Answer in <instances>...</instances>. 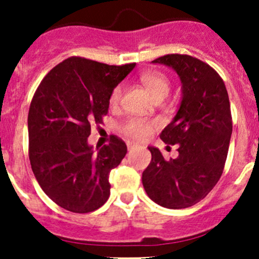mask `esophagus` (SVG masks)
<instances>
[{"label":"esophagus","mask_w":259,"mask_h":259,"mask_svg":"<svg viewBox=\"0 0 259 259\" xmlns=\"http://www.w3.org/2000/svg\"><path fill=\"white\" fill-rule=\"evenodd\" d=\"M127 149H129V150H133V149H137V148H139V145L138 144H134V143H130V142H127Z\"/></svg>","instance_id":"obj_1"}]
</instances>
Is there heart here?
Returning <instances> with one entry per match:
<instances>
[{"label": "heart", "instance_id": "obj_1", "mask_svg": "<svg viewBox=\"0 0 259 259\" xmlns=\"http://www.w3.org/2000/svg\"><path fill=\"white\" fill-rule=\"evenodd\" d=\"M140 80H142L143 85L145 86L148 93L153 96L154 100L159 98H165L168 95L170 82H169L168 77L161 72L146 71L140 76ZM121 85H117L116 88H114V90L110 94V99H109L110 105L115 106L119 104L120 99H121ZM151 129H153V124L144 119H140V117H133V119L127 120L122 126L125 134L135 138V139H145L151 133Z\"/></svg>", "mask_w": 259, "mask_h": 259}]
</instances>
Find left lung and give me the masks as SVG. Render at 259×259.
I'll list each match as a JSON object with an SVG mask.
<instances>
[{
	"label": "left lung",
	"mask_w": 259,
	"mask_h": 259,
	"mask_svg": "<svg viewBox=\"0 0 259 259\" xmlns=\"http://www.w3.org/2000/svg\"><path fill=\"white\" fill-rule=\"evenodd\" d=\"M177 72L182 101L160 139L178 144L179 155L165 160L158 148L148 146L151 161L143 171V185L153 202L169 209L194 205L218 183L232 135L231 104L226 85L205 62L171 54L151 61Z\"/></svg>",
	"instance_id": "1"
}]
</instances>
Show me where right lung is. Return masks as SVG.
Instances as JSON below:
<instances>
[{"label": "right lung", "instance_id": "1", "mask_svg": "<svg viewBox=\"0 0 259 259\" xmlns=\"http://www.w3.org/2000/svg\"><path fill=\"white\" fill-rule=\"evenodd\" d=\"M134 67L70 57L33 95L27 119L31 168L45 194L64 209L89 213L109 199V174L124 159L126 145L111 137L109 145L94 149L88 138L91 124L108 114L111 91Z\"/></svg>", "mask_w": 259, "mask_h": 259}]
</instances>
